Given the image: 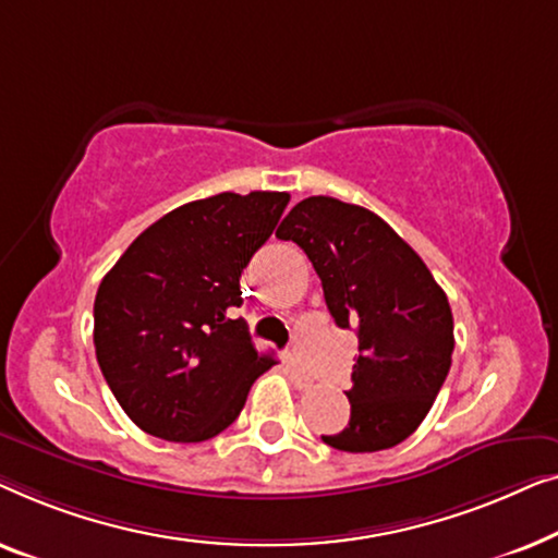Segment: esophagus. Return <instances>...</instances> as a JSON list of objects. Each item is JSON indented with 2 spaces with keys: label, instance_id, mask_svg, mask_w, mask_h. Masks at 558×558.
<instances>
[{
  "label": "esophagus",
  "instance_id": "obj_1",
  "mask_svg": "<svg viewBox=\"0 0 558 558\" xmlns=\"http://www.w3.org/2000/svg\"><path fill=\"white\" fill-rule=\"evenodd\" d=\"M286 368H288V374H290V379H293V384L298 389H308L311 384H313V379H311V374L305 372V368L298 364L295 359H288L286 361Z\"/></svg>",
  "mask_w": 558,
  "mask_h": 558
}]
</instances>
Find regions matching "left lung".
Instances as JSON below:
<instances>
[{"label": "left lung", "mask_w": 558, "mask_h": 558, "mask_svg": "<svg viewBox=\"0 0 558 558\" xmlns=\"http://www.w3.org/2000/svg\"><path fill=\"white\" fill-rule=\"evenodd\" d=\"M316 268L336 326L354 328L351 420L324 442L387 450L427 417L452 364V311L422 257L374 211L333 197L298 202L278 227Z\"/></svg>", "instance_id": "8db88e82"}]
</instances>
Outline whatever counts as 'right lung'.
<instances>
[{"label":"right lung","mask_w":558,"mask_h":558,"mask_svg":"<svg viewBox=\"0 0 558 558\" xmlns=\"http://www.w3.org/2000/svg\"><path fill=\"white\" fill-rule=\"evenodd\" d=\"M290 202L286 192H222L171 209L100 280L93 305L98 366L123 412L169 442H202L238 420L257 376L240 276Z\"/></svg>","instance_id":"1"}]
</instances>
